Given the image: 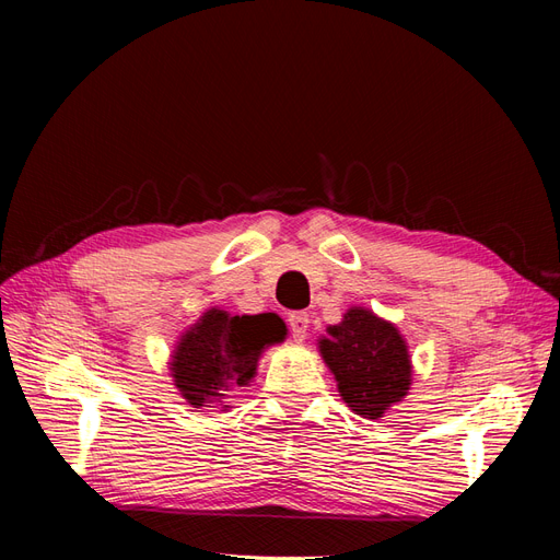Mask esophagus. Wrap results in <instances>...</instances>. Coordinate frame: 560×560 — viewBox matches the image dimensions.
<instances>
[{"label": "esophagus", "mask_w": 560, "mask_h": 560, "mask_svg": "<svg viewBox=\"0 0 560 560\" xmlns=\"http://www.w3.org/2000/svg\"><path fill=\"white\" fill-rule=\"evenodd\" d=\"M287 322H290V329H292L294 341H303V338H306V334H308V325H311L308 315L306 313H290Z\"/></svg>", "instance_id": "esophagus-1"}]
</instances>
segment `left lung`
Here are the masks:
<instances>
[{
    "mask_svg": "<svg viewBox=\"0 0 560 560\" xmlns=\"http://www.w3.org/2000/svg\"><path fill=\"white\" fill-rule=\"evenodd\" d=\"M317 348L343 401L362 418H383L409 393V346L393 322L369 308L352 306L338 325L327 327Z\"/></svg>",
    "mask_w": 560,
    "mask_h": 560,
    "instance_id": "left-lung-1",
    "label": "left lung"
}]
</instances>
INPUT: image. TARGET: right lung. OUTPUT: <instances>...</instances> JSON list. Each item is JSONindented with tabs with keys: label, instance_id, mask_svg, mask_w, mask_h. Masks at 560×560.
I'll use <instances>...</instances> for the list:
<instances>
[{
	"label": "right lung",
	"instance_id": "obj_1",
	"mask_svg": "<svg viewBox=\"0 0 560 560\" xmlns=\"http://www.w3.org/2000/svg\"><path fill=\"white\" fill-rule=\"evenodd\" d=\"M287 327L276 313L231 315L210 308L182 334L171 360V376L194 409L224 404L233 387H247L268 346L282 343Z\"/></svg>",
	"mask_w": 560,
	"mask_h": 560
}]
</instances>
